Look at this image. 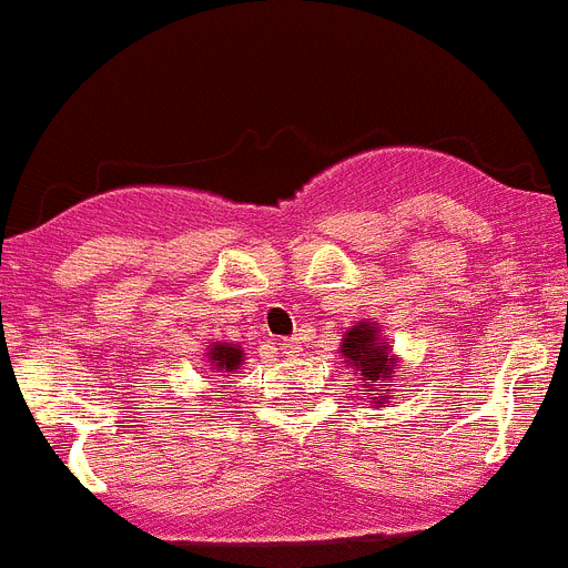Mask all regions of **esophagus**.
Masks as SVG:
<instances>
[{
    "label": "esophagus",
    "mask_w": 568,
    "mask_h": 568,
    "mask_svg": "<svg viewBox=\"0 0 568 568\" xmlns=\"http://www.w3.org/2000/svg\"><path fill=\"white\" fill-rule=\"evenodd\" d=\"M281 353H284V355H295V353H301V341H298V338L281 341Z\"/></svg>",
    "instance_id": "34e87169"
}]
</instances>
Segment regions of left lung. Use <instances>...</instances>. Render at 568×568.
Returning <instances> with one entry per match:
<instances>
[{
  "mask_svg": "<svg viewBox=\"0 0 568 568\" xmlns=\"http://www.w3.org/2000/svg\"><path fill=\"white\" fill-rule=\"evenodd\" d=\"M341 353H344V358L358 369L361 381H366V386H369V389H364V395L386 393V386H389L395 373V358L389 355L386 341L384 346H381L378 329L369 327L366 321L355 324V327L344 335ZM381 398H384V395H381Z\"/></svg>",
  "mask_w": 568,
  "mask_h": 568,
  "instance_id": "1",
  "label": "left lung"
}]
</instances>
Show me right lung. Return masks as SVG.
<instances>
[{
    "instance_id": "obj_1",
    "label": "right lung",
    "mask_w": 568,
    "mask_h": 568,
    "mask_svg": "<svg viewBox=\"0 0 568 568\" xmlns=\"http://www.w3.org/2000/svg\"><path fill=\"white\" fill-rule=\"evenodd\" d=\"M241 358H244V353H241L239 346L213 344L207 364H210V369H219V373H233V369H239Z\"/></svg>"
}]
</instances>
